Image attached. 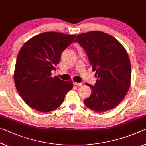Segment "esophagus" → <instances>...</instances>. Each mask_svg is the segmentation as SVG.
Here are the masks:
<instances>
[{"label": "esophagus", "mask_w": 146, "mask_h": 146, "mask_svg": "<svg viewBox=\"0 0 146 146\" xmlns=\"http://www.w3.org/2000/svg\"><path fill=\"white\" fill-rule=\"evenodd\" d=\"M74 84L76 86H82L83 83H78V82H74Z\"/></svg>", "instance_id": "esophagus-1"}]
</instances>
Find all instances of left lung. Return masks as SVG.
<instances>
[{
  "mask_svg": "<svg viewBox=\"0 0 146 146\" xmlns=\"http://www.w3.org/2000/svg\"><path fill=\"white\" fill-rule=\"evenodd\" d=\"M96 71L95 86L86 83L91 95L84 99L86 106L96 112L110 111L119 104L129 91L131 62L127 51L115 38L101 31H91L76 36Z\"/></svg>",
  "mask_w": 146,
  "mask_h": 146,
  "instance_id": "obj_1",
  "label": "left lung"
}]
</instances>
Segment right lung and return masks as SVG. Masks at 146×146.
<instances>
[{
    "mask_svg": "<svg viewBox=\"0 0 146 146\" xmlns=\"http://www.w3.org/2000/svg\"><path fill=\"white\" fill-rule=\"evenodd\" d=\"M76 35L46 32L33 37L17 55L14 71L17 91L28 106L41 112L54 110L63 102L72 89V81L51 77L61 53L74 40Z\"/></svg>",
    "mask_w": 146,
    "mask_h": 146,
    "instance_id": "add662e5",
    "label": "right lung"
}]
</instances>
